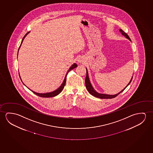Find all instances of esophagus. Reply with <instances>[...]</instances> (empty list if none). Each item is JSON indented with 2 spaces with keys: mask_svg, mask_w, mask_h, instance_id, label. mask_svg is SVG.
Segmentation results:
<instances>
[{
  "mask_svg": "<svg viewBox=\"0 0 153 153\" xmlns=\"http://www.w3.org/2000/svg\"><path fill=\"white\" fill-rule=\"evenodd\" d=\"M78 62H79V63H82V58H78L77 60Z\"/></svg>",
  "mask_w": 153,
  "mask_h": 153,
  "instance_id": "obj_1",
  "label": "esophagus"
}]
</instances>
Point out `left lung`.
<instances>
[{"mask_svg":"<svg viewBox=\"0 0 153 153\" xmlns=\"http://www.w3.org/2000/svg\"><path fill=\"white\" fill-rule=\"evenodd\" d=\"M119 31H120V32H121V33H122V35H123V36H125L126 38L128 39H129L130 41H131L130 38H129V36H128V35L127 34V33H125V32L123 31V30H122L121 29H120V30H119ZM132 77H132L131 80L128 83V84L127 85V86L125 87L124 89H122V91H121V92H119V93H118V94H115V95H108V94H100V93H97V91H96L93 88V87L92 86V85H91V83L90 82V80H89V77H88V74L87 69H86V78H85V86H86V89H87V91H88V92H89L90 94L92 95L93 96H94V97L102 99H113V98H114L115 97H117L119 94H120V93H121V92H123V91L126 89V88L128 85H129L130 84V82H131L132 79Z\"/></svg>","mask_w":153,"mask_h":153,"instance_id":"8db88e82","label":"left lung"}]
</instances>
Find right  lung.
Here are the masks:
<instances>
[{
    "instance_id": "1",
    "label": "right lung",
    "mask_w": 153,
    "mask_h": 153,
    "mask_svg": "<svg viewBox=\"0 0 153 153\" xmlns=\"http://www.w3.org/2000/svg\"><path fill=\"white\" fill-rule=\"evenodd\" d=\"M29 33H30V32H28L26 33L25 35H24V36L23 38V39L22 40L21 43V45H20L19 47V50H18V52H19V48L21 47V46L22 43L23 42V41L24 38H25V36H26V35H27ZM77 67V65L75 64V63L73 64V65L71 66V67H70L69 69V70H68V71H67V73H66L65 77V79H64V82H62V84H61V86H60L58 89H56V90H55V91H53V92H49V93H36V92H34L33 91H32V90H31H31L32 92H33V93H34V94H36V95H38L39 97H56V95H58V94H60V93H61V91H62L63 90V89H64V87H65V85L66 84V77H67V76L68 73H69L71 70H72L73 69L75 68L76 67ZM19 77H20V76H19ZM20 78H21V77H20ZM24 85H25L24 84ZM28 89H29V88H28Z\"/></svg>"
}]
</instances>
